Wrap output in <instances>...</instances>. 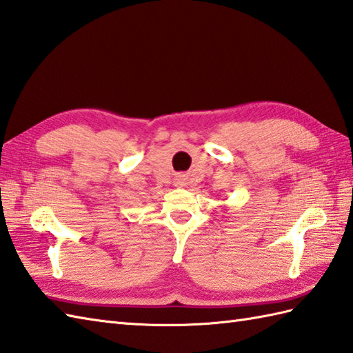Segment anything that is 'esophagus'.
Listing matches in <instances>:
<instances>
[{
    "mask_svg": "<svg viewBox=\"0 0 353 353\" xmlns=\"http://www.w3.org/2000/svg\"><path fill=\"white\" fill-rule=\"evenodd\" d=\"M175 183H176V185H178V187H183V185L185 184V176H184V175H178Z\"/></svg>",
    "mask_w": 353,
    "mask_h": 353,
    "instance_id": "obj_1",
    "label": "esophagus"
}]
</instances>
